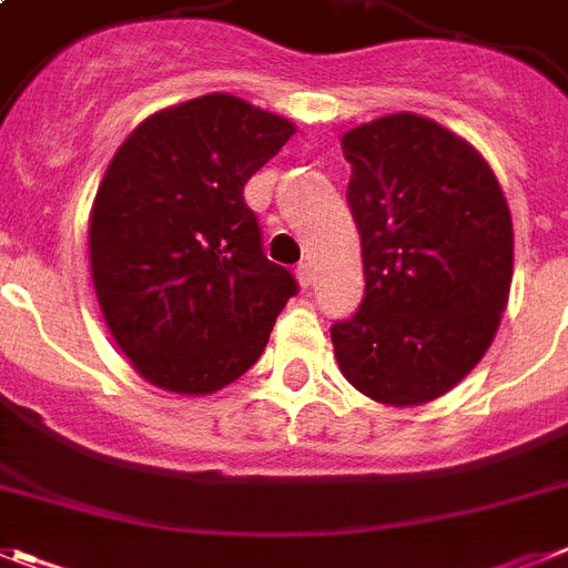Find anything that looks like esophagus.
Segmentation results:
<instances>
[{"label":"esophagus","instance_id":"esophagus-1","mask_svg":"<svg viewBox=\"0 0 568 568\" xmlns=\"http://www.w3.org/2000/svg\"><path fill=\"white\" fill-rule=\"evenodd\" d=\"M295 275H298V284H302L304 290L313 287V281H316V273H313V264H310V261H302L298 270H295Z\"/></svg>","mask_w":568,"mask_h":568}]
</instances>
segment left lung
I'll list each match as a JSON object with an SVG mask.
<instances>
[{
	"mask_svg": "<svg viewBox=\"0 0 568 568\" xmlns=\"http://www.w3.org/2000/svg\"><path fill=\"white\" fill-rule=\"evenodd\" d=\"M365 298L331 327L344 379L373 402L439 399L486 356L515 273L500 181L468 140L402 111L342 138Z\"/></svg>",
	"mask_w": 568,
	"mask_h": 568,
	"instance_id": "8db88e82",
	"label": "left lung"
}]
</instances>
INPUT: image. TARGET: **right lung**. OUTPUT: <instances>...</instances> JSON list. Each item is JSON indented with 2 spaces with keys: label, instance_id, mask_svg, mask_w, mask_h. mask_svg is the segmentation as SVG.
<instances>
[{
  "label": "right lung",
  "instance_id": "add662e5",
  "mask_svg": "<svg viewBox=\"0 0 568 568\" xmlns=\"http://www.w3.org/2000/svg\"><path fill=\"white\" fill-rule=\"evenodd\" d=\"M293 134L217 91L154 111L111 158L89 217L91 281L145 382L206 396L264 353L298 287L266 261L244 186Z\"/></svg>",
  "mask_w": 568,
  "mask_h": 568
}]
</instances>
